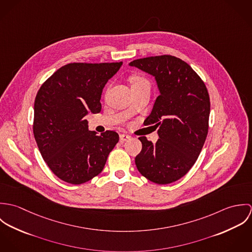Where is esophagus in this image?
<instances>
[{"label": "esophagus", "mask_w": 252, "mask_h": 252, "mask_svg": "<svg viewBox=\"0 0 252 252\" xmlns=\"http://www.w3.org/2000/svg\"><path fill=\"white\" fill-rule=\"evenodd\" d=\"M119 138H120V142H126V141H128L130 138H131V136H129V135H127V134H121L120 136H119Z\"/></svg>", "instance_id": "esophagus-1"}]
</instances>
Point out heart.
<instances>
[{"mask_svg": "<svg viewBox=\"0 0 252 252\" xmlns=\"http://www.w3.org/2000/svg\"><path fill=\"white\" fill-rule=\"evenodd\" d=\"M131 82H132V86L133 85H139V84H143V83H148L143 76L140 75H134L131 77Z\"/></svg>", "mask_w": 252, "mask_h": 252, "instance_id": "heart-1", "label": "heart"}]
</instances>
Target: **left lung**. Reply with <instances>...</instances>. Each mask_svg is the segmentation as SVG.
<instances>
[{
    "mask_svg": "<svg viewBox=\"0 0 252 252\" xmlns=\"http://www.w3.org/2000/svg\"><path fill=\"white\" fill-rule=\"evenodd\" d=\"M153 75L160 95L144 125L158 127L153 144L140 137L142 151L135 162L139 172L157 184L185 176L197 161L208 136L211 102L208 89L186 62L172 55L151 56L129 64Z\"/></svg>",
    "mask_w": 252,
    "mask_h": 252,
    "instance_id": "8db88e82",
    "label": "left lung"
}]
</instances>
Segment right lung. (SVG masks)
I'll list each match as a JSON object with an SVG mask.
<instances>
[{"label": "right lung", "mask_w": 252, "mask_h": 252, "mask_svg": "<svg viewBox=\"0 0 252 252\" xmlns=\"http://www.w3.org/2000/svg\"><path fill=\"white\" fill-rule=\"evenodd\" d=\"M118 63H71L47 78L36 93L33 132L52 173L71 184L98 176L119 141L114 131L88 130L85 115L101 111V95Z\"/></svg>", "instance_id": "1"}]
</instances>
